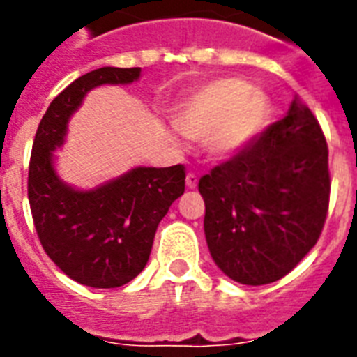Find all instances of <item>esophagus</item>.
Here are the masks:
<instances>
[{
	"instance_id": "obj_1",
	"label": "esophagus",
	"mask_w": 357,
	"mask_h": 357,
	"mask_svg": "<svg viewBox=\"0 0 357 357\" xmlns=\"http://www.w3.org/2000/svg\"><path fill=\"white\" fill-rule=\"evenodd\" d=\"M196 185H198V176L195 172L187 174V187L189 189H196Z\"/></svg>"
}]
</instances>
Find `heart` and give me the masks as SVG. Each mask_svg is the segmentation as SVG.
<instances>
[{"instance_id": "1", "label": "heart", "mask_w": 357, "mask_h": 357, "mask_svg": "<svg viewBox=\"0 0 357 357\" xmlns=\"http://www.w3.org/2000/svg\"><path fill=\"white\" fill-rule=\"evenodd\" d=\"M268 100L248 81L222 77L190 92L179 109L178 129L206 142L213 157L228 159L252 142L268 122Z\"/></svg>"}]
</instances>
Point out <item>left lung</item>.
Returning a JSON list of instances; mask_svg holds the SVG:
<instances>
[{
    "label": "left lung",
    "mask_w": 357,
    "mask_h": 357,
    "mask_svg": "<svg viewBox=\"0 0 357 357\" xmlns=\"http://www.w3.org/2000/svg\"><path fill=\"white\" fill-rule=\"evenodd\" d=\"M330 185L324 133L294 96L282 120L200 178L213 261L243 285L278 282L321 237Z\"/></svg>",
    "instance_id": "8db88e82"
}]
</instances>
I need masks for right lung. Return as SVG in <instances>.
I'll return each mask as SVG.
<instances>
[{
  "label": "right lung",
  "instance_id": "add662e5",
  "mask_svg": "<svg viewBox=\"0 0 357 357\" xmlns=\"http://www.w3.org/2000/svg\"><path fill=\"white\" fill-rule=\"evenodd\" d=\"M139 75L140 68L103 66L77 77L50 103L31 150L27 196L42 248L66 276L89 287H122L139 276L157 226L185 192L183 165L137 167L92 190L74 189L55 172L53 151L63 146L86 92L128 85Z\"/></svg>",
  "mask_w": 357,
  "mask_h": 357
}]
</instances>
